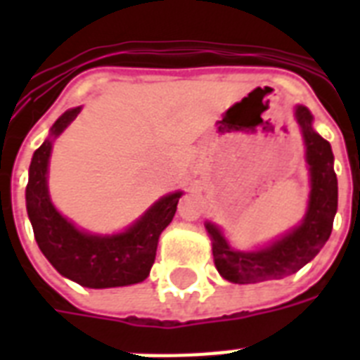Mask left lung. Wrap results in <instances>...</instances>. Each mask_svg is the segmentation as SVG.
Wrapping results in <instances>:
<instances>
[{
  "label": "left lung",
  "instance_id": "1",
  "mask_svg": "<svg viewBox=\"0 0 360 360\" xmlns=\"http://www.w3.org/2000/svg\"><path fill=\"white\" fill-rule=\"evenodd\" d=\"M295 117L302 130L310 172V200L301 224L262 250L254 252L233 250L217 226L211 222L205 224L213 243L214 265L233 284H256L297 273L312 262L333 231L338 207V181L330 143L312 129V114L304 106H297Z\"/></svg>",
  "mask_w": 360,
  "mask_h": 360
}]
</instances>
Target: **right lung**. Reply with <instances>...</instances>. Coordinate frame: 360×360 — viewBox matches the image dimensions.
<instances>
[{"label":"right lung","mask_w":360,"mask_h":360,"mask_svg":"<svg viewBox=\"0 0 360 360\" xmlns=\"http://www.w3.org/2000/svg\"><path fill=\"white\" fill-rule=\"evenodd\" d=\"M80 110L65 112L31 158L25 205L37 245L59 274L80 285L103 290L138 284L149 276L157 256L158 237L174 219L183 192L160 198L129 230L115 236H91L61 217L48 196V160L53 138L69 127Z\"/></svg>","instance_id":"add662e5"}]
</instances>
